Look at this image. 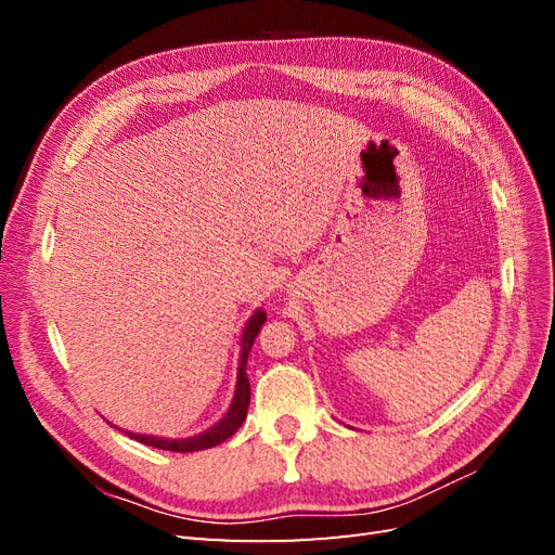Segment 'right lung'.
Here are the masks:
<instances>
[{"mask_svg":"<svg viewBox=\"0 0 555 555\" xmlns=\"http://www.w3.org/2000/svg\"><path fill=\"white\" fill-rule=\"evenodd\" d=\"M266 322V314L263 310H257L255 317L249 319L245 333H243V354H241V365H238V382H236V396H233V402L229 412L224 414V418H220L210 430L194 435V438L188 440H164V438H153V435H139V433H127L131 440H137L141 444L147 447H155V449H166V451H180V453H190V451H201V449H210L215 444H220L224 440H229L233 433H236L245 416H247V408H249V379H247V357H249V349L251 343L259 335V328Z\"/></svg>","mask_w":555,"mask_h":555,"instance_id":"add662e5","label":"right lung"}]
</instances>
